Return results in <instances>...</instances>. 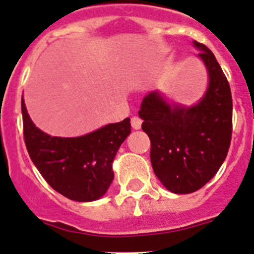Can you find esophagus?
Here are the masks:
<instances>
[{
    "mask_svg": "<svg viewBox=\"0 0 254 254\" xmlns=\"http://www.w3.org/2000/svg\"><path fill=\"white\" fill-rule=\"evenodd\" d=\"M141 123H142V119L140 118V117L135 116V117H132V118H131V125L135 129L141 128Z\"/></svg>",
    "mask_w": 254,
    "mask_h": 254,
    "instance_id": "obj_1",
    "label": "esophagus"
}]
</instances>
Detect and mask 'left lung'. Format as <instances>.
I'll return each instance as SVG.
<instances>
[{"instance_id":"left-lung-1","label":"left lung","mask_w":254,"mask_h":254,"mask_svg":"<svg viewBox=\"0 0 254 254\" xmlns=\"http://www.w3.org/2000/svg\"><path fill=\"white\" fill-rule=\"evenodd\" d=\"M205 64L209 83L196 105H171L157 91L144 97L138 112L151 142L155 176L175 194L199 190L224 163L233 133L230 84L213 53L194 41Z\"/></svg>"}]
</instances>
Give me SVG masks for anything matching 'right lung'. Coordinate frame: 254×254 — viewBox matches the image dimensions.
<instances>
[{
    "label": "right lung",
    "mask_w": 254,
    "mask_h": 254,
    "mask_svg": "<svg viewBox=\"0 0 254 254\" xmlns=\"http://www.w3.org/2000/svg\"><path fill=\"white\" fill-rule=\"evenodd\" d=\"M21 114L28 154L54 190L75 201L96 200L108 191L113 160L131 133L129 118L79 137H56L36 127L23 99Z\"/></svg>",
    "instance_id": "1"
}]
</instances>
